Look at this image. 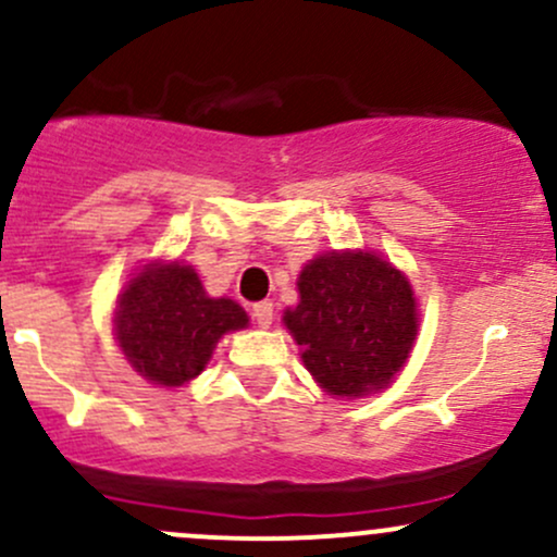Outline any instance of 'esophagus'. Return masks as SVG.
I'll list each match as a JSON object with an SVG mask.
<instances>
[{"instance_id":"1","label":"esophagus","mask_w":557,"mask_h":557,"mask_svg":"<svg viewBox=\"0 0 557 557\" xmlns=\"http://www.w3.org/2000/svg\"><path fill=\"white\" fill-rule=\"evenodd\" d=\"M253 320H256V325H259V327H269V325H272V320H274V307H272V301H259V304H253Z\"/></svg>"}]
</instances>
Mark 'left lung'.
Returning <instances> with one entry per match:
<instances>
[{"mask_svg": "<svg viewBox=\"0 0 557 557\" xmlns=\"http://www.w3.org/2000/svg\"><path fill=\"white\" fill-rule=\"evenodd\" d=\"M298 296L283 322L330 396H370L405 368L418 335V301L391 261L368 250L322 253L298 274Z\"/></svg>", "mask_w": 557, "mask_h": 557, "instance_id": "obj_1", "label": "left lung"}]
</instances>
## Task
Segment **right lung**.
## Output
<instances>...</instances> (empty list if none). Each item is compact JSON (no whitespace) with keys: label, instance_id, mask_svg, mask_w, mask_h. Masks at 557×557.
<instances>
[{"label":"right lung","instance_id":"add662e5","mask_svg":"<svg viewBox=\"0 0 557 557\" xmlns=\"http://www.w3.org/2000/svg\"><path fill=\"white\" fill-rule=\"evenodd\" d=\"M246 325L240 304L206 296L198 272L182 261H152L139 269L113 317L115 341L132 368L166 388L198 377L219 338Z\"/></svg>","mask_w":557,"mask_h":557}]
</instances>
